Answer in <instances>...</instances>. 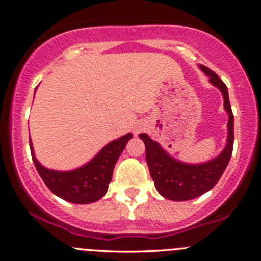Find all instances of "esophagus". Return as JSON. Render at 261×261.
Wrapping results in <instances>:
<instances>
[{
	"instance_id": "1",
	"label": "esophagus",
	"mask_w": 261,
	"mask_h": 261,
	"mask_svg": "<svg viewBox=\"0 0 261 261\" xmlns=\"http://www.w3.org/2000/svg\"><path fill=\"white\" fill-rule=\"evenodd\" d=\"M139 133H140V128L139 127L134 128V134H139Z\"/></svg>"
}]
</instances>
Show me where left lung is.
I'll use <instances>...</instances> for the list:
<instances>
[{
	"label": "left lung",
	"instance_id": "obj_1",
	"mask_svg": "<svg viewBox=\"0 0 261 261\" xmlns=\"http://www.w3.org/2000/svg\"><path fill=\"white\" fill-rule=\"evenodd\" d=\"M199 69L210 78V83L219 89L228 114L227 144L218 156L202 163H187L174 159L147 134H140L145 142L146 162L157 192L165 198L176 202L190 200L211 191L227 168L234 144V116L229 102L228 88L216 73L204 65Z\"/></svg>",
	"mask_w": 261,
	"mask_h": 261
}]
</instances>
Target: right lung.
Wrapping results in <instances>:
<instances>
[{"label": "right lung", "instance_id": "add662e5", "mask_svg": "<svg viewBox=\"0 0 261 261\" xmlns=\"http://www.w3.org/2000/svg\"><path fill=\"white\" fill-rule=\"evenodd\" d=\"M131 137L133 134L128 133L109 142L90 161L70 171H57L44 167L34 154L31 139L30 147L39 176L57 197L75 204H89L105 196L109 183L113 178L115 163Z\"/></svg>", "mask_w": 261, "mask_h": 261}]
</instances>
